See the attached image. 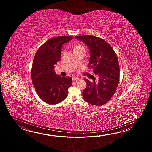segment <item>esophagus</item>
<instances>
[{
    "instance_id": "esophagus-1",
    "label": "esophagus",
    "mask_w": 152,
    "mask_h": 152,
    "mask_svg": "<svg viewBox=\"0 0 152 152\" xmlns=\"http://www.w3.org/2000/svg\"><path fill=\"white\" fill-rule=\"evenodd\" d=\"M79 80V78H78L77 77H72V80L75 81H77Z\"/></svg>"
}]
</instances>
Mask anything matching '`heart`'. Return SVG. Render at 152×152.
Wrapping results in <instances>:
<instances>
[{
  "instance_id": "heart-1",
  "label": "heart",
  "mask_w": 152,
  "mask_h": 152,
  "mask_svg": "<svg viewBox=\"0 0 152 152\" xmlns=\"http://www.w3.org/2000/svg\"><path fill=\"white\" fill-rule=\"evenodd\" d=\"M85 49L84 48V46H83V45H77L75 47V49L74 50H75V49Z\"/></svg>"
}]
</instances>
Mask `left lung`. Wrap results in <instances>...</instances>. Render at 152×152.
I'll list each match as a JSON object with an SVG mask.
<instances>
[{
  "label": "left lung",
  "instance_id": "1",
  "mask_svg": "<svg viewBox=\"0 0 152 152\" xmlns=\"http://www.w3.org/2000/svg\"><path fill=\"white\" fill-rule=\"evenodd\" d=\"M75 38L87 45L90 53L88 67L98 75V81L84 79L87 86L83 92L86 102L102 105L113 96L120 81V67L115 52L110 45L99 37L91 35L77 36Z\"/></svg>",
  "mask_w": 152,
  "mask_h": 152
}]
</instances>
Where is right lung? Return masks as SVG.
I'll list each match as a JSON object with an SVG mask.
<instances>
[{
	"mask_svg": "<svg viewBox=\"0 0 152 152\" xmlns=\"http://www.w3.org/2000/svg\"><path fill=\"white\" fill-rule=\"evenodd\" d=\"M73 38L60 36L49 39L37 50L31 69L32 84L39 98L49 104L61 102L67 96L72 84L69 77H62L54 71V65L60 61L62 45Z\"/></svg>",
	"mask_w": 152,
	"mask_h": 152,
	"instance_id": "add662e5",
	"label": "right lung"
}]
</instances>
